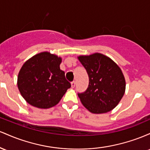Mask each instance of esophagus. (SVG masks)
<instances>
[{
  "instance_id": "1",
  "label": "esophagus",
  "mask_w": 150,
  "mask_h": 150,
  "mask_svg": "<svg viewBox=\"0 0 150 150\" xmlns=\"http://www.w3.org/2000/svg\"><path fill=\"white\" fill-rule=\"evenodd\" d=\"M75 81H73V82H71L72 88H74V87H75Z\"/></svg>"
}]
</instances>
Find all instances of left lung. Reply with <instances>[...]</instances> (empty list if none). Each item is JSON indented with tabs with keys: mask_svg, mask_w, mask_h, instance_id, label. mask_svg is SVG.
I'll list each match as a JSON object with an SVG mask.
<instances>
[{
	"mask_svg": "<svg viewBox=\"0 0 150 150\" xmlns=\"http://www.w3.org/2000/svg\"><path fill=\"white\" fill-rule=\"evenodd\" d=\"M87 70L89 86L78 97L83 106L92 113H104L113 110L124 95L125 80L122 70L113 60L99 53L79 56Z\"/></svg>",
	"mask_w": 150,
	"mask_h": 150,
	"instance_id": "1",
	"label": "left lung"
}]
</instances>
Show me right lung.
Wrapping results in <instances>:
<instances>
[{
    "label": "right lung",
    "instance_id": "add662e5",
    "mask_svg": "<svg viewBox=\"0 0 150 150\" xmlns=\"http://www.w3.org/2000/svg\"><path fill=\"white\" fill-rule=\"evenodd\" d=\"M62 58L44 51L34 55L19 72L18 87L28 104L49 108L58 104L71 85L60 69Z\"/></svg>",
    "mask_w": 150,
    "mask_h": 150
}]
</instances>
